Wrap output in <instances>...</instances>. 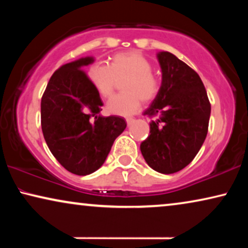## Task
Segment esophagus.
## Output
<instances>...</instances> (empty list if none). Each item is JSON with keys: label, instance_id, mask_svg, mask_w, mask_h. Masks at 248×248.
<instances>
[{"label": "esophagus", "instance_id": "34e87169", "mask_svg": "<svg viewBox=\"0 0 248 248\" xmlns=\"http://www.w3.org/2000/svg\"><path fill=\"white\" fill-rule=\"evenodd\" d=\"M134 121H135L134 118H126V123H127L128 126H131V125L134 123Z\"/></svg>", "mask_w": 248, "mask_h": 248}]
</instances>
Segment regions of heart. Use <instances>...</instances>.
Segmentation results:
<instances>
[{
	"mask_svg": "<svg viewBox=\"0 0 248 248\" xmlns=\"http://www.w3.org/2000/svg\"><path fill=\"white\" fill-rule=\"evenodd\" d=\"M152 64L139 52L116 54L109 65L96 63L88 71V80L98 94L109 98L118 80L123 82V93L111 98L107 104V110L118 116H130L140 109L142 99L155 100L160 93L161 80L151 72Z\"/></svg>",
	"mask_w": 248,
	"mask_h": 248,
	"instance_id": "obj_1",
	"label": "heart"
}]
</instances>
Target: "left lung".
I'll list each match as a JSON object with an SVG mask.
<instances>
[{"instance_id": "obj_1", "label": "left lung", "mask_w": 248, "mask_h": 248, "mask_svg": "<svg viewBox=\"0 0 248 248\" xmlns=\"http://www.w3.org/2000/svg\"><path fill=\"white\" fill-rule=\"evenodd\" d=\"M161 89L144 111L151 121L150 135L140 145L154 170L174 174L185 168L201 149L208 134L211 105L201 78L169 52L157 54Z\"/></svg>"}]
</instances>
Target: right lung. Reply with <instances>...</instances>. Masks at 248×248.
I'll return each instance as SVG.
<instances>
[{
	"label": "right lung",
	"instance_id": "obj_1",
	"mask_svg": "<svg viewBox=\"0 0 248 248\" xmlns=\"http://www.w3.org/2000/svg\"><path fill=\"white\" fill-rule=\"evenodd\" d=\"M91 56L64 64L47 83L40 104L42 130L50 152L66 170L86 176L99 169L126 127L120 116H101L103 101L82 70Z\"/></svg>",
	"mask_w": 248,
	"mask_h": 248
}]
</instances>
